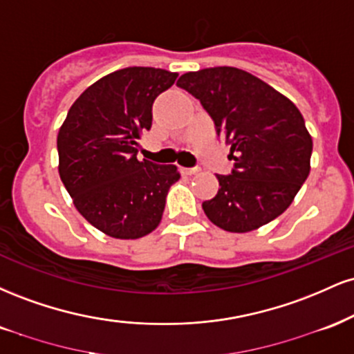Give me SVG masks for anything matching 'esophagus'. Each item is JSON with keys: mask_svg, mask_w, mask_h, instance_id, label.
<instances>
[{"mask_svg": "<svg viewBox=\"0 0 354 354\" xmlns=\"http://www.w3.org/2000/svg\"><path fill=\"white\" fill-rule=\"evenodd\" d=\"M181 173L191 176V174H196L198 173V168H181Z\"/></svg>", "mask_w": 354, "mask_h": 354, "instance_id": "esophagus-1", "label": "esophagus"}]
</instances>
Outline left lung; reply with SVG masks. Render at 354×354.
<instances>
[{
  "label": "left lung",
  "mask_w": 354,
  "mask_h": 354,
  "mask_svg": "<svg viewBox=\"0 0 354 354\" xmlns=\"http://www.w3.org/2000/svg\"><path fill=\"white\" fill-rule=\"evenodd\" d=\"M186 89L231 146L230 174H216V196L203 201L211 223L248 233L286 211L310 174L313 140L299 109L250 73L231 66L185 73Z\"/></svg>",
  "instance_id": "obj_1"
}]
</instances>
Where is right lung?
Returning a JSON list of instances; mask_svg holds the SVG:
<instances>
[{
	"instance_id": "1",
	"label": "right lung",
	"mask_w": 354,
	"mask_h": 354,
	"mask_svg": "<svg viewBox=\"0 0 354 354\" xmlns=\"http://www.w3.org/2000/svg\"><path fill=\"white\" fill-rule=\"evenodd\" d=\"M176 73L131 66L91 84L73 103L58 133L59 176L76 209L108 236L136 239L160 225L173 165L138 160L151 129L153 103Z\"/></svg>"
}]
</instances>
